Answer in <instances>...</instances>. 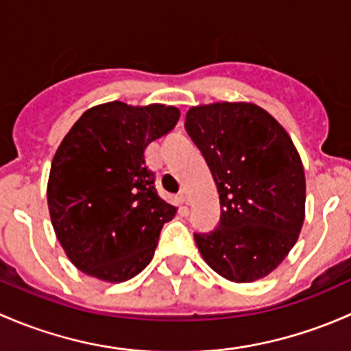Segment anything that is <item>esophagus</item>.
I'll return each instance as SVG.
<instances>
[{
	"mask_svg": "<svg viewBox=\"0 0 351 351\" xmlns=\"http://www.w3.org/2000/svg\"><path fill=\"white\" fill-rule=\"evenodd\" d=\"M179 197H180V201L184 202V204H189V193H187V189L180 191Z\"/></svg>",
	"mask_w": 351,
	"mask_h": 351,
	"instance_id": "obj_1",
	"label": "esophagus"
}]
</instances>
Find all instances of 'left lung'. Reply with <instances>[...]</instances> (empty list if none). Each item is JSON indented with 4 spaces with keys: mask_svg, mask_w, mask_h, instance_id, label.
Returning <instances> with one entry per match:
<instances>
[{
    "mask_svg": "<svg viewBox=\"0 0 351 351\" xmlns=\"http://www.w3.org/2000/svg\"><path fill=\"white\" fill-rule=\"evenodd\" d=\"M186 130L219 193L221 221L196 233L204 262L237 284L272 274L292 250L306 218V176L294 142L255 103L191 106Z\"/></svg>",
    "mask_w": 351,
    "mask_h": 351,
    "instance_id": "left-lung-1",
    "label": "left lung"
}]
</instances>
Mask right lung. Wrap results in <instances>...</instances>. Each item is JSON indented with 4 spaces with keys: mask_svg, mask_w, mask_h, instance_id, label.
I'll use <instances>...</instances> for the list:
<instances>
[{
    "mask_svg": "<svg viewBox=\"0 0 351 351\" xmlns=\"http://www.w3.org/2000/svg\"><path fill=\"white\" fill-rule=\"evenodd\" d=\"M179 108L97 104L72 125L53 155L47 182L50 221L81 272L120 284L154 258L164 223L177 208L158 196L145 149L171 132Z\"/></svg>",
    "mask_w": 351,
    "mask_h": 351,
    "instance_id": "1",
    "label": "right lung"
}]
</instances>
